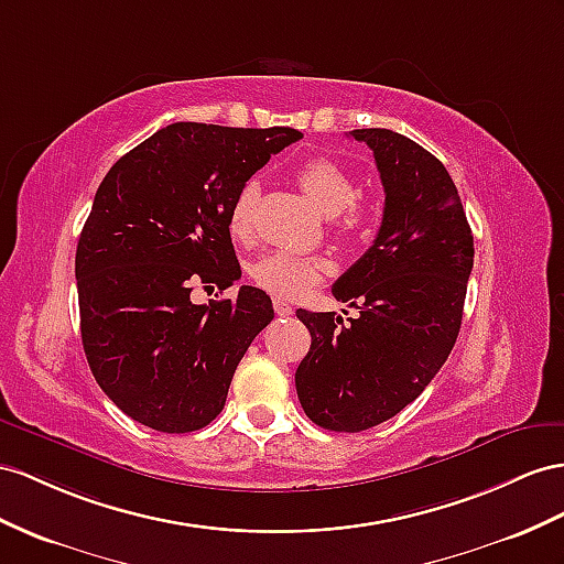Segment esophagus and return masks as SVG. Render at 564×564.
I'll list each match as a JSON object with an SVG mask.
<instances>
[{"label": "esophagus", "instance_id": "1", "mask_svg": "<svg viewBox=\"0 0 564 564\" xmlns=\"http://www.w3.org/2000/svg\"><path fill=\"white\" fill-rule=\"evenodd\" d=\"M273 310H276L279 316H291L293 314V307L288 305L283 297H273Z\"/></svg>", "mask_w": 564, "mask_h": 564}]
</instances>
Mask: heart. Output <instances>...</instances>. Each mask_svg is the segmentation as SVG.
<instances>
[{
	"instance_id": "b5f03b06",
	"label": "heart",
	"mask_w": 564,
	"mask_h": 564,
	"mask_svg": "<svg viewBox=\"0 0 564 564\" xmlns=\"http://www.w3.org/2000/svg\"><path fill=\"white\" fill-rule=\"evenodd\" d=\"M295 178L305 195L324 214L336 216L345 230H355L367 221V207L357 202V181L336 159L312 156L302 162ZM259 197L257 181L240 185L234 205L228 209V230L238 240H248L254 230V207ZM326 273L322 259L291 250H271L254 259L250 276L254 283L273 295L295 297L319 283Z\"/></svg>"
}]
</instances>
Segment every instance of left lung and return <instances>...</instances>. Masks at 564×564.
<instances>
[{
  "label": "left lung",
  "instance_id": "8db88e82",
  "mask_svg": "<svg viewBox=\"0 0 564 564\" xmlns=\"http://www.w3.org/2000/svg\"><path fill=\"white\" fill-rule=\"evenodd\" d=\"M367 142L386 205L371 248L334 283L359 310H297L312 345L295 371L314 424L357 433L391 420L431 383L459 334L474 236L451 173L422 144L388 128L350 131Z\"/></svg>",
  "mask_w": 564,
  "mask_h": 564
}]
</instances>
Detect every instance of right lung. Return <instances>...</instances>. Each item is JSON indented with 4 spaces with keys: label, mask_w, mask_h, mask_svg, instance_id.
Listing matches in <instances>:
<instances>
[{
    "label": "right lung",
    "mask_w": 564,
    "mask_h": 564,
    "mask_svg": "<svg viewBox=\"0 0 564 564\" xmlns=\"http://www.w3.org/2000/svg\"><path fill=\"white\" fill-rule=\"evenodd\" d=\"M295 128L181 121L123 154L99 183L76 250L83 350L99 388L162 433L207 426L236 367L273 319L271 297L195 305L193 288L240 279L228 209Z\"/></svg>",
    "instance_id": "add662e5"
}]
</instances>
